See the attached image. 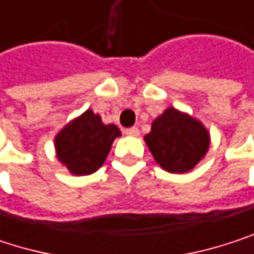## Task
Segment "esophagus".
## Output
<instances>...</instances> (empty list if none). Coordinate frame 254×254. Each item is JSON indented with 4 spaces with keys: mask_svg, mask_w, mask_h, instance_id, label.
Listing matches in <instances>:
<instances>
[{
    "mask_svg": "<svg viewBox=\"0 0 254 254\" xmlns=\"http://www.w3.org/2000/svg\"><path fill=\"white\" fill-rule=\"evenodd\" d=\"M125 134L129 137H138L140 131H138V128H128V129H125Z\"/></svg>",
    "mask_w": 254,
    "mask_h": 254,
    "instance_id": "1",
    "label": "esophagus"
}]
</instances>
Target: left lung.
<instances>
[{
  "label": "left lung",
  "instance_id": "left-lung-1",
  "mask_svg": "<svg viewBox=\"0 0 254 254\" xmlns=\"http://www.w3.org/2000/svg\"><path fill=\"white\" fill-rule=\"evenodd\" d=\"M144 141L162 170L185 174L205 158L210 149V132L201 120L168 107L153 120Z\"/></svg>",
  "mask_w": 254,
  "mask_h": 254
}]
</instances>
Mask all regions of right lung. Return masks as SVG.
Listing matches in <instances>:
<instances>
[{
  "label": "right lung",
  "instance_id": "add662e5",
  "mask_svg": "<svg viewBox=\"0 0 254 254\" xmlns=\"http://www.w3.org/2000/svg\"><path fill=\"white\" fill-rule=\"evenodd\" d=\"M120 135L116 125H105L101 116L89 108L56 134V158L72 176L93 174L102 167L113 141Z\"/></svg>",
  "mask_w": 254,
  "mask_h": 254
}]
</instances>
